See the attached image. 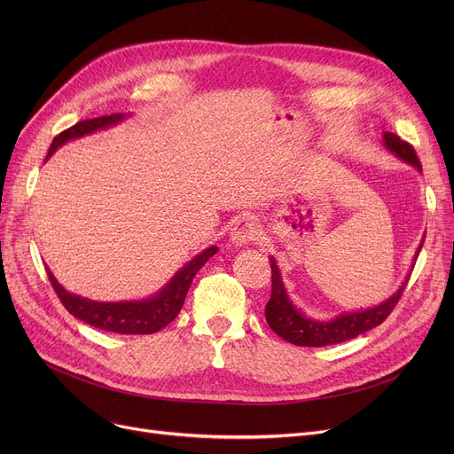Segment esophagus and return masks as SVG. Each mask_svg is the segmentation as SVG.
Instances as JSON below:
<instances>
[{
  "label": "esophagus",
  "instance_id": "34e87169",
  "mask_svg": "<svg viewBox=\"0 0 454 454\" xmlns=\"http://www.w3.org/2000/svg\"><path fill=\"white\" fill-rule=\"evenodd\" d=\"M255 235H257V224L252 217H243L235 223V226L231 228V235H230V241L235 247H247L252 241H255Z\"/></svg>",
  "mask_w": 454,
  "mask_h": 454
}]
</instances>
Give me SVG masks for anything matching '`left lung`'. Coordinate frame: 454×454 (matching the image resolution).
I'll list each match as a JSON object with an SVG mask.
<instances>
[{
  "mask_svg": "<svg viewBox=\"0 0 454 454\" xmlns=\"http://www.w3.org/2000/svg\"><path fill=\"white\" fill-rule=\"evenodd\" d=\"M383 143L392 154H395L404 163L416 167V169L421 173V163L416 156V151L412 145H409L407 141H403L394 132H383ZM423 241L425 239H421L416 250L412 267L419 255ZM270 269H272V296L265 307L267 322L270 329L283 340H287L294 346H309V348H322V346L346 342L377 327L379 324H383L387 317L392 313V309L397 305L401 293L404 291V285H407L411 278V274L404 278V281L399 285V289L390 298L380 301L379 305L361 309V311L340 313L339 317L331 320H318V318L307 317L301 309H298L293 303L287 289H285L281 270L274 257H270Z\"/></svg>",
  "mask_w": 454,
  "mask_h": 454,
  "instance_id": "1",
  "label": "left lung"
}]
</instances>
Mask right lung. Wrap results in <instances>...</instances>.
I'll list each match as a JSON object with an SVG mask.
<instances>
[{
  "mask_svg": "<svg viewBox=\"0 0 454 454\" xmlns=\"http://www.w3.org/2000/svg\"><path fill=\"white\" fill-rule=\"evenodd\" d=\"M130 114H112L79 121L77 125L69 127L53 139L47 158H50L59 147H62L64 143L114 127L117 123H121ZM217 247H209L202 250L193 259L187 261V263L167 281L158 293H154L149 298L130 301H95L82 298L79 294L66 291L59 283V279L53 276L50 267H45V270L47 276H50L53 289L57 291L62 305L67 309L69 315H74L75 318L103 331L121 333V335H151V333L163 329L167 324L178 317L191 281H193L195 274L206 265V261L217 254Z\"/></svg>",
  "mask_w": 454,
  "mask_h": 454,
  "instance_id": "right-lung-1",
  "label": "right lung"
}]
</instances>
